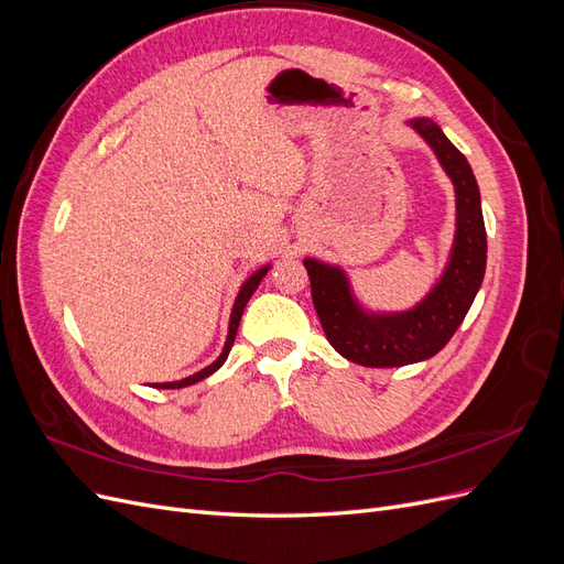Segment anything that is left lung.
I'll list each match as a JSON object with an SVG mask.
<instances>
[{
    "label": "left lung",
    "mask_w": 564,
    "mask_h": 564,
    "mask_svg": "<svg viewBox=\"0 0 564 564\" xmlns=\"http://www.w3.org/2000/svg\"><path fill=\"white\" fill-rule=\"evenodd\" d=\"M412 124L431 143L456 191V240L440 284L414 311L371 317L355 305L344 272L303 261L324 336L336 352L362 367H402L440 352L464 322L485 278L487 232L473 169L433 119Z\"/></svg>",
    "instance_id": "obj_1"
}]
</instances>
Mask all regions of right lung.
Masks as SVG:
<instances>
[{"instance_id": "obj_1", "label": "right lung", "mask_w": 564, "mask_h": 564, "mask_svg": "<svg viewBox=\"0 0 564 564\" xmlns=\"http://www.w3.org/2000/svg\"><path fill=\"white\" fill-rule=\"evenodd\" d=\"M265 272H268V268H261L259 272H253V275L245 282L240 296H237V301H235V308H232V315H230V329H228L226 348H224V352H220L218 360H216L214 365H209L207 369H202V371L193 373V377H187V379H183V381H174V383H160L158 388H183V386H193V383H197V381H202V379H207L209 373H214L220 365L226 362V357H228V352H230V348H232V340H235L237 327H240V319H242V313H245V305H247V301L251 299V294L256 292V286L261 284V280H263Z\"/></svg>"}]
</instances>
